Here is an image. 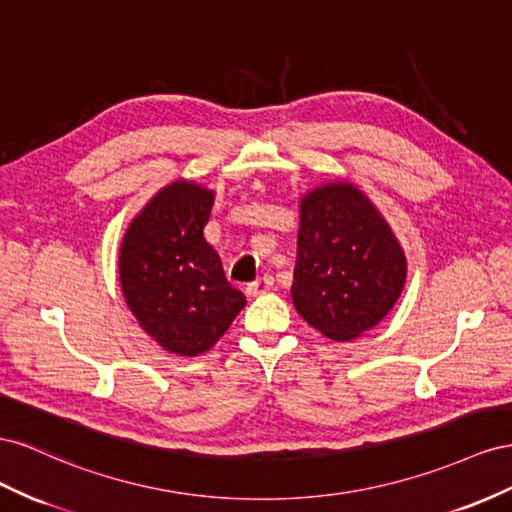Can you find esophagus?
Returning a JSON list of instances; mask_svg holds the SVG:
<instances>
[{"mask_svg":"<svg viewBox=\"0 0 512 512\" xmlns=\"http://www.w3.org/2000/svg\"><path fill=\"white\" fill-rule=\"evenodd\" d=\"M272 285H274L272 276L264 274V276H259V279H255L253 283L246 285V294L248 296H261V294H266V291H270Z\"/></svg>","mask_w":512,"mask_h":512,"instance_id":"34e87169","label":"esophagus"}]
</instances>
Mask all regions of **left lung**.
I'll return each instance as SVG.
<instances>
[{"label": "left lung", "mask_w": 512, "mask_h": 512, "mask_svg": "<svg viewBox=\"0 0 512 512\" xmlns=\"http://www.w3.org/2000/svg\"><path fill=\"white\" fill-rule=\"evenodd\" d=\"M405 274L403 248L354 184L302 197L291 300L306 324L334 341L360 337L399 300Z\"/></svg>", "instance_id": "left-lung-1"}]
</instances>
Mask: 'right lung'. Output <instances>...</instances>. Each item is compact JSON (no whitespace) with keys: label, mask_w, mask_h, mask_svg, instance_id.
I'll return each mask as SVG.
<instances>
[{"label":"right lung","mask_w":512,"mask_h":512,"mask_svg":"<svg viewBox=\"0 0 512 512\" xmlns=\"http://www.w3.org/2000/svg\"><path fill=\"white\" fill-rule=\"evenodd\" d=\"M214 193L178 180L158 191L120 246V283L139 326L171 354L199 356L244 309L221 257L206 242Z\"/></svg>","instance_id":"right-lung-1"}]
</instances>
